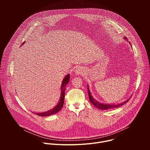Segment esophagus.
Wrapping results in <instances>:
<instances>
[{"mask_svg": "<svg viewBox=\"0 0 150 150\" xmlns=\"http://www.w3.org/2000/svg\"><path fill=\"white\" fill-rule=\"evenodd\" d=\"M75 73L77 75H83L85 73V69L82 67H78V68L76 69Z\"/></svg>", "mask_w": 150, "mask_h": 150, "instance_id": "1", "label": "esophagus"}]
</instances>
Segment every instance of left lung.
I'll list each match as a JSON object with an SVG mask.
<instances>
[{
  "label": "left lung",
  "instance_id": "8db88e82",
  "mask_svg": "<svg viewBox=\"0 0 150 150\" xmlns=\"http://www.w3.org/2000/svg\"><path fill=\"white\" fill-rule=\"evenodd\" d=\"M124 39L125 40H127V38L126 37H124ZM129 42V41H128ZM129 43H130V42H129ZM87 88H88V97H89V99H90V101H91V103L96 107V108L100 109V110H108V109H115V108H119V107L123 105L124 104H125L126 103H127L128 101H129V100L131 98H129L128 100H126L125 101H123L121 103H119V104H108V103H100L98 101H97L95 98H94V97H93L90 91V88L88 87V85L87 84Z\"/></svg>",
  "mask_w": 150,
  "mask_h": 150
}]
</instances>
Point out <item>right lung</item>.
Listing matches in <instances>:
<instances>
[{
    "label": "right lung",
    "mask_w": 150,
    "mask_h": 150,
    "mask_svg": "<svg viewBox=\"0 0 150 150\" xmlns=\"http://www.w3.org/2000/svg\"><path fill=\"white\" fill-rule=\"evenodd\" d=\"M24 43H25V42H24V43H23V45H24ZM69 78H70V75L68 74L67 76H65V78H63V79L62 81V85H61V88H60L61 89L60 97L59 102L57 103L56 105H55L53 109H52L50 110H48L47 112H41V113L40 112V113L33 112V113L39 116L45 117V116H49L53 115L56 114L57 112H59L62 108V107L64 104V98H65V88H66V85L68 83Z\"/></svg>",
    "instance_id": "obj_1"
}]
</instances>
